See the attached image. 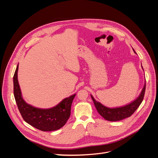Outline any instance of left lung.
<instances>
[{"instance_id":"8db88e82","label":"left lung","mask_w":158,"mask_h":158,"mask_svg":"<svg viewBox=\"0 0 158 158\" xmlns=\"http://www.w3.org/2000/svg\"><path fill=\"white\" fill-rule=\"evenodd\" d=\"M135 51V50H134ZM146 90V84L144 88L142 89V92L135 101H134L131 103L127 105L126 106L117 107V108H108L103 106L102 103L98 102L95 100L92 95V99L94 103L97 111L101 116H102L105 119L109 121H118L123 120L124 118L131 117L132 114L135 112L136 110L140 106V105L143 101L144 97Z\"/></svg>"}]
</instances>
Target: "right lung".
Instances as JSON below:
<instances>
[{
	"mask_svg": "<svg viewBox=\"0 0 158 158\" xmlns=\"http://www.w3.org/2000/svg\"><path fill=\"white\" fill-rule=\"evenodd\" d=\"M18 65L14 73V95L22 118L27 123L41 131H53L63 127L70 115L71 105L76 94L63 100L51 109H41L27 104L22 98L18 81Z\"/></svg>",
	"mask_w": 158,
	"mask_h": 158,
	"instance_id": "obj_1",
	"label": "right lung"
}]
</instances>
